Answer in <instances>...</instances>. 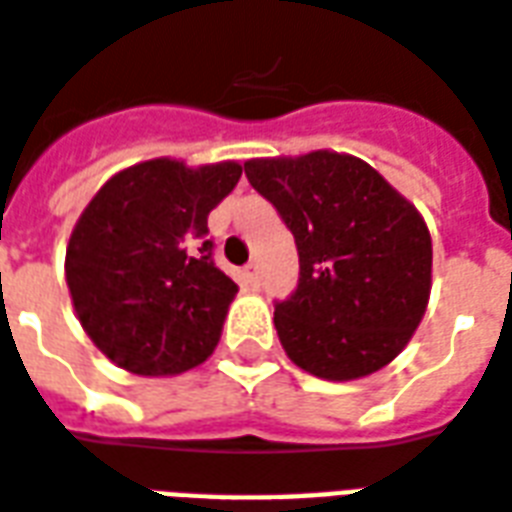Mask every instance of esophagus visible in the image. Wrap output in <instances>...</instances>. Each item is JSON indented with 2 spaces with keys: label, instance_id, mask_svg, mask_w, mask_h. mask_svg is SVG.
<instances>
[{
  "label": "esophagus",
  "instance_id": "obj_1",
  "mask_svg": "<svg viewBox=\"0 0 512 512\" xmlns=\"http://www.w3.org/2000/svg\"><path fill=\"white\" fill-rule=\"evenodd\" d=\"M242 283H245L248 289H259V267H256V264H248V267L242 270Z\"/></svg>",
  "mask_w": 512,
  "mask_h": 512
}]
</instances>
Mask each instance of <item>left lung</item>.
<instances>
[{
  "mask_svg": "<svg viewBox=\"0 0 512 512\" xmlns=\"http://www.w3.org/2000/svg\"><path fill=\"white\" fill-rule=\"evenodd\" d=\"M294 234L300 278L275 330L302 371L349 382L401 354L431 292V234L368 163L338 152L245 163Z\"/></svg>",
  "mask_w": 512,
  "mask_h": 512,
  "instance_id": "8db88e82",
  "label": "left lung"
}]
</instances>
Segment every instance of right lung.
Instances as JSON below:
<instances>
[{
    "label": "right lung",
    "instance_id": "obj_1",
    "mask_svg": "<svg viewBox=\"0 0 512 512\" xmlns=\"http://www.w3.org/2000/svg\"><path fill=\"white\" fill-rule=\"evenodd\" d=\"M240 163L188 169L169 158L119 171L81 212L65 275L78 322L138 376L182 374L218 346L237 283L215 267L207 215Z\"/></svg>",
    "mask_w": 512,
    "mask_h": 512
}]
</instances>
